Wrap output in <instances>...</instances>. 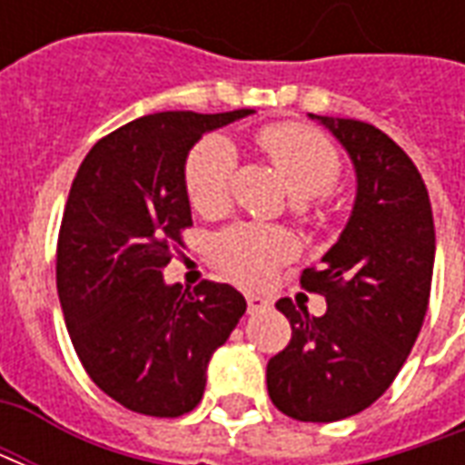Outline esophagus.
<instances>
[{
    "instance_id": "obj_1",
    "label": "esophagus",
    "mask_w": 465,
    "mask_h": 465,
    "mask_svg": "<svg viewBox=\"0 0 465 465\" xmlns=\"http://www.w3.org/2000/svg\"><path fill=\"white\" fill-rule=\"evenodd\" d=\"M246 306H249V313H262L266 309H272V302L263 299V296H256V293H249L246 296Z\"/></svg>"
}]
</instances>
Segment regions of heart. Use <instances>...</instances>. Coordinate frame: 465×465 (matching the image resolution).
Instances as JSON below:
<instances>
[{
  "instance_id": "b5f03b06",
  "label": "heart",
  "mask_w": 465,
  "mask_h": 465,
  "mask_svg": "<svg viewBox=\"0 0 465 465\" xmlns=\"http://www.w3.org/2000/svg\"><path fill=\"white\" fill-rule=\"evenodd\" d=\"M262 149L296 202L329 193L341 176V156L331 142L302 124H273L259 134ZM236 152L233 143L212 134L196 143L183 166L186 196L196 212L213 213L229 199ZM293 253L292 239L279 229L239 223L213 239V259L242 283L266 282Z\"/></svg>"
}]
</instances>
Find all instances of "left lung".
Instances as JSON below:
<instances>
[{
    "mask_svg": "<svg viewBox=\"0 0 465 465\" xmlns=\"http://www.w3.org/2000/svg\"><path fill=\"white\" fill-rule=\"evenodd\" d=\"M309 119L349 153L356 199L322 272L302 276L326 296V313L276 302L292 341L269 361L266 386L286 416L331 423L369 409L399 376L429 309L436 232L426 183L399 143L356 119Z\"/></svg>",
    "mask_w": 465,
    "mask_h": 465,
    "instance_id": "8db88e82",
    "label": "left lung"
}]
</instances>
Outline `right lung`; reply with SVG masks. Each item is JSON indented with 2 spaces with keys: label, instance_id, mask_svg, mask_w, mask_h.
<instances>
[{
  "label": "right lung",
  "instance_id": "1",
  "mask_svg": "<svg viewBox=\"0 0 465 465\" xmlns=\"http://www.w3.org/2000/svg\"><path fill=\"white\" fill-rule=\"evenodd\" d=\"M253 114L159 112L92 146L66 199L56 292L76 356L106 396L173 419L202 401L213 351L246 312L229 283L163 282L192 226L183 166L203 134Z\"/></svg>",
  "mask_w": 465,
  "mask_h": 465
}]
</instances>
